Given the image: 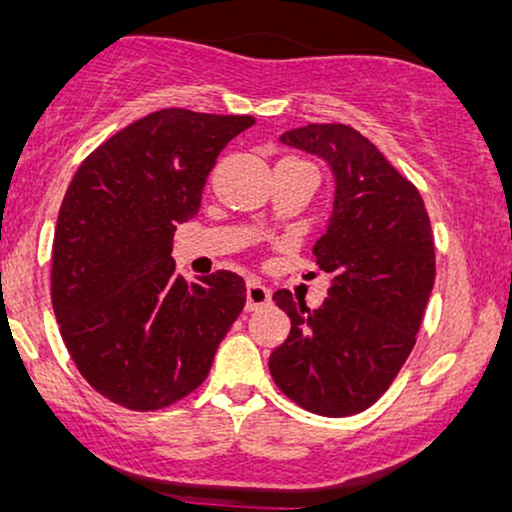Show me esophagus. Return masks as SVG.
<instances>
[{"label": "esophagus", "mask_w": 512, "mask_h": 512, "mask_svg": "<svg viewBox=\"0 0 512 512\" xmlns=\"http://www.w3.org/2000/svg\"><path fill=\"white\" fill-rule=\"evenodd\" d=\"M270 296L273 294H270V289L263 285V282H258V280L246 282V308H249V311L266 306L270 301Z\"/></svg>", "instance_id": "esophagus-1"}]
</instances>
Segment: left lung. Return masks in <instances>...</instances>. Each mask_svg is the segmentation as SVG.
Segmentation results:
<instances>
[{"instance_id": "obj_1", "label": "left lung", "mask_w": 512, "mask_h": 512, "mask_svg": "<svg viewBox=\"0 0 512 512\" xmlns=\"http://www.w3.org/2000/svg\"><path fill=\"white\" fill-rule=\"evenodd\" d=\"M280 142L330 166L332 213L315 263L332 282L318 308L273 294L292 330L270 353V375L301 408L344 418L380 399L413 351L434 287L430 216L413 182L349 125L311 123Z\"/></svg>"}]
</instances>
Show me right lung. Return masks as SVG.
Listing matches in <instances>:
<instances>
[{"label": "right lung", "mask_w": 512, "mask_h": 512, "mask_svg": "<svg viewBox=\"0 0 512 512\" xmlns=\"http://www.w3.org/2000/svg\"><path fill=\"white\" fill-rule=\"evenodd\" d=\"M254 116L161 109L94 149L63 197L52 304L87 382L130 410L180 401L206 380L246 301L237 273L185 282L175 227L199 213L225 144Z\"/></svg>", "instance_id": "right-lung-1"}]
</instances>
